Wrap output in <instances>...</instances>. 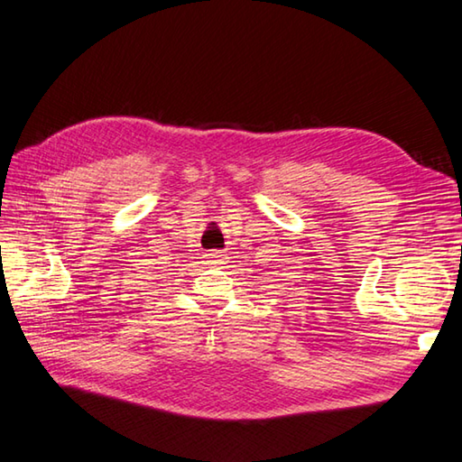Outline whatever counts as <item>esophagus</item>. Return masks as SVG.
<instances>
[{
	"label": "esophagus",
	"instance_id": "34e87169",
	"mask_svg": "<svg viewBox=\"0 0 462 462\" xmlns=\"http://www.w3.org/2000/svg\"><path fill=\"white\" fill-rule=\"evenodd\" d=\"M208 259L212 261L214 264H222V263H224V259H226V254L222 253V250H212V253L208 254Z\"/></svg>",
	"mask_w": 462,
	"mask_h": 462
}]
</instances>
